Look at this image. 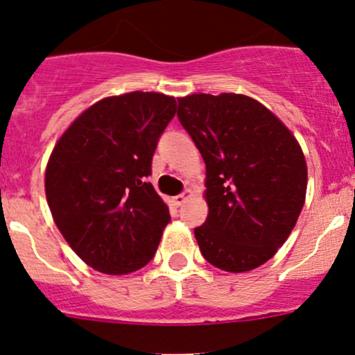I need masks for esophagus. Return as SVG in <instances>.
Returning a JSON list of instances; mask_svg holds the SVG:
<instances>
[{
	"label": "esophagus",
	"instance_id": "obj_1",
	"mask_svg": "<svg viewBox=\"0 0 355 355\" xmlns=\"http://www.w3.org/2000/svg\"><path fill=\"white\" fill-rule=\"evenodd\" d=\"M190 197V192L189 190H185V192H182V193H178V196H175L173 197V202H175V206H182V204L185 202V200H187Z\"/></svg>",
	"mask_w": 355,
	"mask_h": 355
}]
</instances>
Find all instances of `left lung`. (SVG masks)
I'll return each mask as SVG.
<instances>
[{"instance_id": "left-lung-1", "label": "left lung", "mask_w": 355, "mask_h": 355, "mask_svg": "<svg viewBox=\"0 0 355 355\" xmlns=\"http://www.w3.org/2000/svg\"><path fill=\"white\" fill-rule=\"evenodd\" d=\"M177 117L206 163L209 214L193 234L211 266L260 267L284 245L303 209L304 155L262 103L236 93L178 98Z\"/></svg>"}]
</instances>
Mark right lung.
Masks as SVG:
<instances>
[{"instance_id": "1", "label": "right lung", "mask_w": 355, "mask_h": 355, "mask_svg": "<svg viewBox=\"0 0 355 355\" xmlns=\"http://www.w3.org/2000/svg\"><path fill=\"white\" fill-rule=\"evenodd\" d=\"M177 112L173 96L132 92L85 110L61 136L46 170L55 226L83 262L121 275L151 262L170 223L148 177Z\"/></svg>"}]
</instances>
